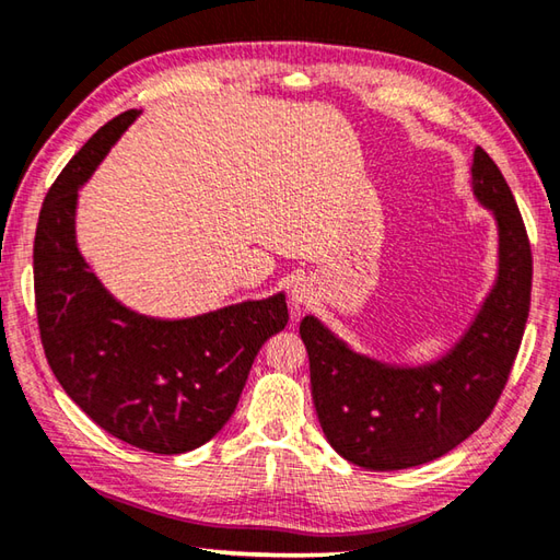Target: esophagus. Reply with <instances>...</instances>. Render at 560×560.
<instances>
[{
    "instance_id": "34e87169",
    "label": "esophagus",
    "mask_w": 560,
    "mask_h": 560,
    "mask_svg": "<svg viewBox=\"0 0 560 560\" xmlns=\"http://www.w3.org/2000/svg\"><path fill=\"white\" fill-rule=\"evenodd\" d=\"M308 303H311V289L308 287H295L291 291V305H293L295 313L308 308Z\"/></svg>"
}]
</instances>
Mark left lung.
<instances>
[{"instance_id":"left-lung-1","label":"left lung","mask_w":560,"mask_h":560,"mask_svg":"<svg viewBox=\"0 0 560 560\" xmlns=\"http://www.w3.org/2000/svg\"><path fill=\"white\" fill-rule=\"evenodd\" d=\"M474 191L500 230V273L466 337L436 364L393 369L354 354L305 315L311 388L327 442L369 470L420 466L468 440L505 390L532 303V247L517 201L483 148L474 152Z\"/></svg>"}]
</instances>
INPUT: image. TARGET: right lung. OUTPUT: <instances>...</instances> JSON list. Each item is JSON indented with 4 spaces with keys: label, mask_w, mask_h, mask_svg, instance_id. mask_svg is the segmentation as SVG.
<instances>
[{
    "label": "right lung",
    "mask_w": 560,
    "mask_h": 560,
    "mask_svg": "<svg viewBox=\"0 0 560 560\" xmlns=\"http://www.w3.org/2000/svg\"><path fill=\"white\" fill-rule=\"evenodd\" d=\"M136 108L108 120L65 164L33 240L40 345L55 378L90 418L130 446L184 454L235 412L259 347L289 323L283 293L189 320H152L104 291L74 245L77 189Z\"/></svg>",
    "instance_id": "obj_1"
}]
</instances>
